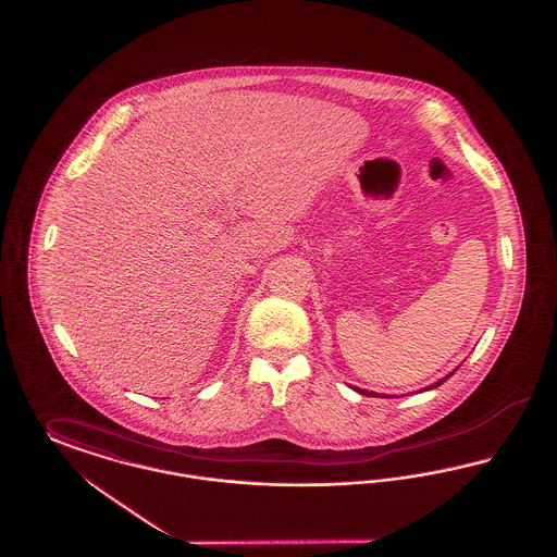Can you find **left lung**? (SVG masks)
<instances>
[{"label":"left lung","mask_w":557,"mask_h":557,"mask_svg":"<svg viewBox=\"0 0 557 557\" xmlns=\"http://www.w3.org/2000/svg\"><path fill=\"white\" fill-rule=\"evenodd\" d=\"M447 377H449V375H447ZM447 377H443V380H441V382H436V384H432V386H430V388H436V386H441V384H443V382H445V380H447ZM359 393H361V395H366V397H380V395H373V393H366V391H359Z\"/></svg>","instance_id":"1"}]
</instances>
